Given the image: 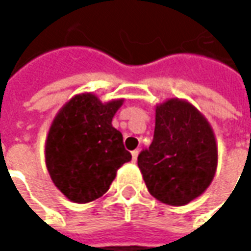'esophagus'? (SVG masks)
I'll use <instances>...</instances> for the list:
<instances>
[{"label":"esophagus","mask_w":251,"mask_h":251,"mask_svg":"<svg viewBox=\"0 0 251 251\" xmlns=\"http://www.w3.org/2000/svg\"><path fill=\"white\" fill-rule=\"evenodd\" d=\"M137 157H138V151H133V152H131V158H133V161H136L137 160Z\"/></svg>","instance_id":"esophagus-1"}]
</instances>
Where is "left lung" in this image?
Here are the masks:
<instances>
[{
    "instance_id": "8db88e82",
    "label": "left lung",
    "mask_w": 251,
    "mask_h": 251,
    "mask_svg": "<svg viewBox=\"0 0 251 251\" xmlns=\"http://www.w3.org/2000/svg\"><path fill=\"white\" fill-rule=\"evenodd\" d=\"M218 167V144L204 115L179 98L156 106L154 136L138 154L149 194L168 205H185L208 188Z\"/></svg>"
}]
</instances>
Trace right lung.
<instances>
[{
  "label": "right lung",
  "mask_w": 251,
  "mask_h": 251,
  "mask_svg": "<svg viewBox=\"0 0 251 251\" xmlns=\"http://www.w3.org/2000/svg\"><path fill=\"white\" fill-rule=\"evenodd\" d=\"M124 99L102 102L93 93L74 95L52 121L46 165L53 184L74 203L107 192L117 171L131 160L120 130L111 125Z\"/></svg>",
  "instance_id": "obj_1"
}]
</instances>
